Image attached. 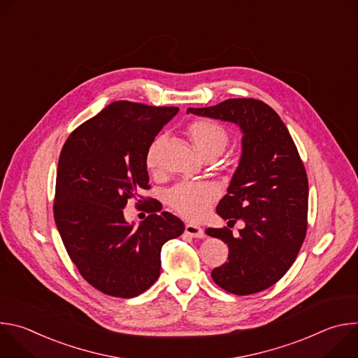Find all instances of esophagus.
I'll return each mask as SVG.
<instances>
[{
	"label": "esophagus",
	"mask_w": 358,
	"mask_h": 358,
	"mask_svg": "<svg viewBox=\"0 0 358 358\" xmlns=\"http://www.w3.org/2000/svg\"><path fill=\"white\" fill-rule=\"evenodd\" d=\"M185 234L192 236V238H206V232L198 225L194 224H187L185 225Z\"/></svg>",
	"instance_id": "1"
}]
</instances>
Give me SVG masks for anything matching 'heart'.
Returning <instances> with one entry per match:
<instances>
[{
	"label": "heart",
	"mask_w": 358,
	"mask_h": 358,
	"mask_svg": "<svg viewBox=\"0 0 358 358\" xmlns=\"http://www.w3.org/2000/svg\"><path fill=\"white\" fill-rule=\"evenodd\" d=\"M187 133L203 159H215L228 144V131L217 122L208 119L192 120ZM160 140H155L145 155V166L155 170L159 166ZM218 198V189L211 182H185L176 185L169 194L171 208L187 220H199L207 213L211 203Z\"/></svg>",
	"instance_id": "1"
}]
</instances>
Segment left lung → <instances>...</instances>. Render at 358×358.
<instances>
[{
  "mask_svg": "<svg viewBox=\"0 0 358 358\" xmlns=\"http://www.w3.org/2000/svg\"><path fill=\"white\" fill-rule=\"evenodd\" d=\"M187 113L232 122L242 130V156L217 214L245 228L234 236L208 228L228 243V262L211 273L224 290L248 296L275 285L293 265L308 231L309 182L296 144L279 115L262 100L228 99Z\"/></svg>",
  "mask_w": 358,
  "mask_h": 358,
  "instance_id": "1",
  "label": "left lung"
}]
</instances>
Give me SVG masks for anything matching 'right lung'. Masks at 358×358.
I'll return each instance as SVG.
<instances>
[{
    "label": "right lung",
    "instance_id": "add662e5",
    "mask_svg": "<svg viewBox=\"0 0 358 358\" xmlns=\"http://www.w3.org/2000/svg\"><path fill=\"white\" fill-rule=\"evenodd\" d=\"M178 108L113 101L76 127L65 141L57 171L54 217L71 261L82 278L108 296L130 299L160 276L162 248L184 232L162 211L150 189L145 155ZM129 199L148 203L138 227L125 222Z\"/></svg>",
    "mask_w": 358,
    "mask_h": 358
}]
</instances>
